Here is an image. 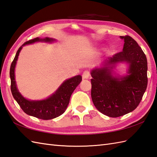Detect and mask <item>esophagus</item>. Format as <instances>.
Segmentation results:
<instances>
[{
	"label": "esophagus",
	"mask_w": 157,
	"mask_h": 157,
	"mask_svg": "<svg viewBox=\"0 0 157 157\" xmlns=\"http://www.w3.org/2000/svg\"><path fill=\"white\" fill-rule=\"evenodd\" d=\"M90 76V73L88 71H85L82 73V78H88Z\"/></svg>",
	"instance_id": "34e87169"
}]
</instances>
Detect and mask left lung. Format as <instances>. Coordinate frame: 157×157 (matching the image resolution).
Here are the masks:
<instances>
[{
  "mask_svg": "<svg viewBox=\"0 0 157 157\" xmlns=\"http://www.w3.org/2000/svg\"><path fill=\"white\" fill-rule=\"evenodd\" d=\"M124 40L123 50L103 61L102 67L90 72L91 98L101 113L117 117L134 111L141 101L147 87V59L133 38L120 36ZM128 64L127 74L113 75L117 63Z\"/></svg>",
  "mask_w": 157,
  "mask_h": 157,
  "instance_id": "left-lung-1",
  "label": "left lung"
}]
</instances>
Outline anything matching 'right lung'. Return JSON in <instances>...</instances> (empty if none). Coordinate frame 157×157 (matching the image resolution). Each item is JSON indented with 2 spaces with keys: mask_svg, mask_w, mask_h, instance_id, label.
Returning a JSON list of instances; mask_svg holds the SVG:
<instances>
[{
  "mask_svg": "<svg viewBox=\"0 0 157 157\" xmlns=\"http://www.w3.org/2000/svg\"><path fill=\"white\" fill-rule=\"evenodd\" d=\"M54 41L56 40L53 38L36 37L26 41L17 50L15 57L12 62L10 68V89L14 99L16 100V101L18 103L21 108L25 113L29 116L45 120L54 119L64 113L68 105L72 93L82 81V76L81 75H76L66 80L56 90V92L47 99L34 101L25 98L17 89L15 76V69L19 53L24 46L35 42L52 43Z\"/></svg>",
  "mask_w": 157,
  "mask_h": 157,
  "instance_id": "1",
  "label": "right lung"
}]
</instances>
